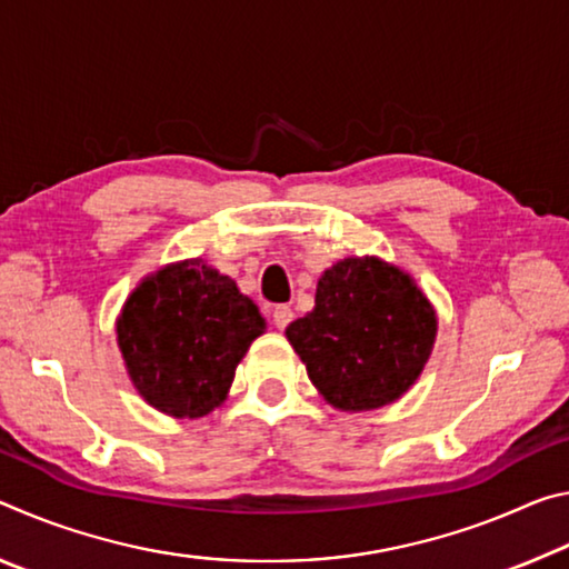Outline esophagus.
Listing matches in <instances>:
<instances>
[{
  "instance_id": "34e87169",
  "label": "esophagus",
  "mask_w": 569,
  "mask_h": 569,
  "mask_svg": "<svg viewBox=\"0 0 569 569\" xmlns=\"http://www.w3.org/2000/svg\"><path fill=\"white\" fill-rule=\"evenodd\" d=\"M293 321V311H291V306H276L273 308V323H276V329H286L288 323Z\"/></svg>"
}]
</instances>
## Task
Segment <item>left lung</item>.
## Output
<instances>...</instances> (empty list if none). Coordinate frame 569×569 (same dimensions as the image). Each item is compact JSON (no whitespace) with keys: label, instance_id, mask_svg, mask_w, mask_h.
Instances as JSON below:
<instances>
[{"label":"left lung","instance_id":"obj_1","mask_svg":"<svg viewBox=\"0 0 569 569\" xmlns=\"http://www.w3.org/2000/svg\"><path fill=\"white\" fill-rule=\"evenodd\" d=\"M435 333L427 296L379 258H343L329 268L313 311L286 329L308 379L343 411L399 399L427 363Z\"/></svg>","mask_w":569,"mask_h":569}]
</instances>
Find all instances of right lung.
<instances>
[{"label":"right lung","mask_w":569,"mask_h":569,"mask_svg":"<svg viewBox=\"0 0 569 569\" xmlns=\"http://www.w3.org/2000/svg\"><path fill=\"white\" fill-rule=\"evenodd\" d=\"M266 321L236 281L200 261L142 281L118 319L134 389L170 417H203L233 383L236 366Z\"/></svg>","instance_id":"right-lung-1"}]
</instances>
